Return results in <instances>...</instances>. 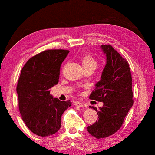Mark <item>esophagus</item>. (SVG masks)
I'll list each match as a JSON object with an SVG mask.
<instances>
[{
    "mask_svg": "<svg viewBox=\"0 0 155 155\" xmlns=\"http://www.w3.org/2000/svg\"><path fill=\"white\" fill-rule=\"evenodd\" d=\"M75 105L77 106V107H83V103L82 102H80V101H77V102L75 103Z\"/></svg>",
    "mask_w": 155,
    "mask_h": 155,
    "instance_id": "34e87169",
    "label": "esophagus"
}]
</instances>
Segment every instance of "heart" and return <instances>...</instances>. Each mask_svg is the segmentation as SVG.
Returning a JSON list of instances; mask_svg holds the SVG:
<instances>
[{
    "label": "heart",
    "instance_id": "1",
    "mask_svg": "<svg viewBox=\"0 0 155 155\" xmlns=\"http://www.w3.org/2000/svg\"><path fill=\"white\" fill-rule=\"evenodd\" d=\"M82 64L83 68H87L90 66L96 67L97 63L95 59L89 54H84L82 56Z\"/></svg>",
    "mask_w": 155,
    "mask_h": 155
}]
</instances>
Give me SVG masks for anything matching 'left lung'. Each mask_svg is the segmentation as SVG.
Segmentation results:
<instances>
[{"mask_svg":"<svg viewBox=\"0 0 155 155\" xmlns=\"http://www.w3.org/2000/svg\"><path fill=\"white\" fill-rule=\"evenodd\" d=\"M101 48L107 57V64L90 99L102 101L104 105L99 111L90 107L97 111L99 119L87 128L90 135L98 139L119 130L133 104L132 77L128 61L109 44H103Z\"/></svg>","mask_w":155,"mask_h":155,"instance_id":"8db88e82","label":"left lung"}]
</instances>
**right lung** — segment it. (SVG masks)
Listing matches in <instances>:
<instances>
[{
    "mask_svg": "<svg viewBox=\"0 0 155 155\" xmlns=\"http://www.w3.org/2000/svg\"><path fill=\"white\" fill-rule=\"evenodd\" d=\"M68 53L46 50L29 58L21 71L17 85L19 110L27 128L39 136L55 134L61 126V116L71 106V100L62 101L50 94Z\"/></svg>",
    "mask_w": 155,
    "mask_h": 155,
    "instance_id": "right-lung-1",
    "label": "right lung"
}]
</instances>
